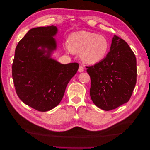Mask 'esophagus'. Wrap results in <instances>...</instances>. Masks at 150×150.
I'll use <instances>...</instances> for the list:
<instances>
[{
	"label": "esophagus",
	"instance_id": "esophagus-1",
	"mask_svg": "<svg viewBox=\"0 0 150 150\" xmlns=\"http://www.w3.org/2000/svg\"><path fill=\"white\" fill-rule=\"evenodd\" d=\"M84 67H83V66H80L79 67V69H78V72H83V71H84Z\"/></svg>",
	"mask_w": 150,
	"mask_h": 150
}]
</instances>
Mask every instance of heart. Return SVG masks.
I'll return each mask as SVG.
<instances>
[{
	"mask_svg": "<svg viewBox=\"0 0 150 150\" xmlns=\"http://www.w3.org/2000/svg\"><path fill=\"white\" fill-rule=\"evenodd\" d=\"M66 47L70 52H80L81 60L86 64H94L107 56L110 43L103 35L81 30L71 35L69 42L66 44Z\"/></svg>",
	"mask_w": 150,
	"mask_h": 150,
	"instance_id": "heart-1",
	"label": "heart"
}]
</instances>
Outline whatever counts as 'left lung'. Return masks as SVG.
Listing matches in <instances>:
<instances>
[{
    "label": "left lung",
    "mask_w": 150,
    "mask_h": 150,
    "mask_svg": "<svg viewBox=\"0 0 150 150\" xmlns=\"http://www.w3.org/2000/svg\"><path fill=\"white\" fill-rule=\"evenodd\" d=\"M86 67L91 81L90 96L96 106L110 111L129 100L137 83V59L123 39L115 35L106 57Z\"/></svg>",
    "instance_id": "1"
}]
</instances>
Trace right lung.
I'll return each instance as SVG.
<instances>
[{
  "label": "right lung",
  "instance_id": "1",
  "mask_svg": "<svg viewBox=\"0 0 150 150\" xmlns=\"http://www.w3.org/2000/svg\"><path fill=\"white\" fill-rule=\"evenodd\" d=\"M56 26L31 29L18 43L12 64L17 96L39 111L57 106L67 84L79 68L76 62L62 64L51 57L57 49Z\"/></svg>",
  "mask_w": 150,
  "mask_h": 150
}]
</instances>
